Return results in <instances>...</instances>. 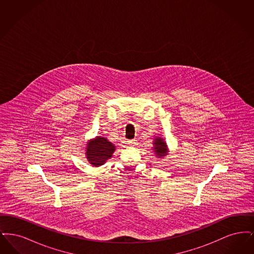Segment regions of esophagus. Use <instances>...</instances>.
<instances>
[{"label":"esophagus","mask_w":254,"mask_h":254,"mask_svg":"<svg viewBox=\"0 0 254 254\" xmlns=\"http://www.w3.org/2000/svg\"><path fill=\"white\" fill-rule=\"evenodd\" d=\"M127 144H129L130 145H138V141L136 140V139H132V140H129V141H127Z\"/></svg>","instance_id":"34e87169"}]
</instances>
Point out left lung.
<instances>
[{"label":"left lung","mask_w":254,"mask_h":254,"mask_svg":"<svg viewBox=\"0 0 254 254\" xmlns=\"http://www.w3.org/2000/svg\"><path fill=\"white\" fill-rule=\"evenodd\" d=\"M154 152L156 153L158 157H163L167 155L168 150H167V145L166 142L162 138H155L154 140Z\"/></svg>","instance_id":"8db88e82"}]
</instances>
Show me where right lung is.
<instances>
[{"label":"right lung","instance_id":"add662e5","mask_svg":"<svg viewBox=\"0 0 254 254\" xmlns=\"http://www.w3.org/2000/svg\"><path fill=\"white\" fill-rule=\"evenodd\" d=\"M114 150L115 145H112L106 138L97 137L95 140L87 144L85 154L91 165L99 167L112 156Z\"/></svg>","mask_w":254,"mask_h":254}]
</instances>
